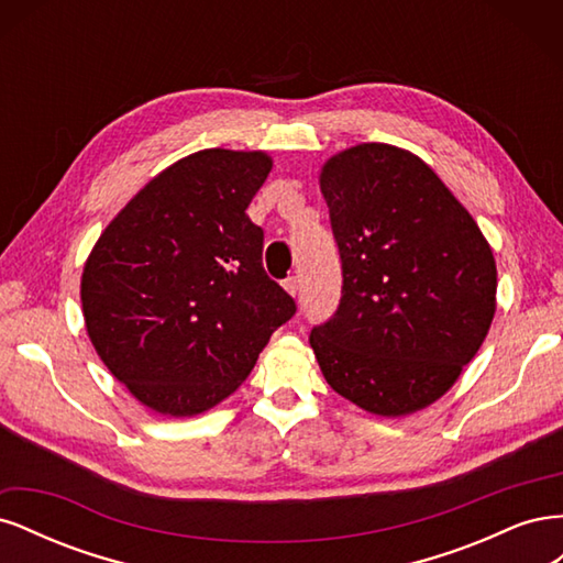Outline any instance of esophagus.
I'll list each match as a JSON object with an SVG mask.
<instances>
[{"mask_svg": "<svg viewBox=\"0 0 563 563\" xmlns=\"http://www.w3.org/2000/svg\"><path fill=\"white\" fill-rule=\"evenodd\" d=\"M284 288H286V294L288 296H298L300 294V279L298 277H288L286 282H284Z\"/></svg>", "mask_w": 563, "mask_h": 563, "instance_id": "esophagus-1", "label": "esophagus"}]
</instances>
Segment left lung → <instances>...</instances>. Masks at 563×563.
<instances>
[{"label":"left lung","mask_w":563,"mask_h":563,"mask_svg":"<svg viewBox=\"0 0 563 563\" xmlns=\"http://www.w3.org/2000/svg\"><path fill=\"white\" fill-rule=\"evenodd\" d=\"M343 261L310 345L340 397L399 418L444 397L496 314L498 269L470 211L413 152L362 143L319 174Z\"/></svg>","instance_id":"left-lung-1"}]
</instances>
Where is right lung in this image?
I'll list each match as a JSON object with an SVG mask.
<instances>
[{"label":"right lung","mask_w":563,"mask_h":563,"mask_svg":"<svg viewBox=\"0 0 563 563\" xmlns=\"http://www.w3.org/2000/svg\"><path fill=\"white\" fill-rule=\"evenodd\" d=\"M269 172L261 150L187 155L110 220L84 263L91 343L155 413L190 418L228 399L296 314L246 216Z\"/></svg>","instance_id":"obj_1"}]
</instances>
